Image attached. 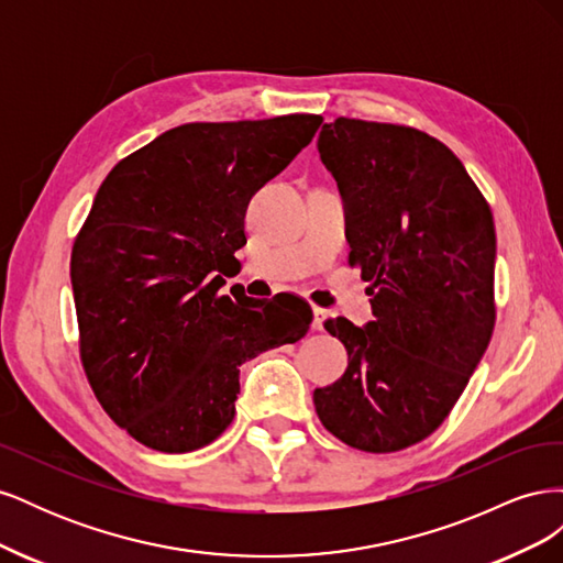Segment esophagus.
<instances>
[{
  "mask_svg": "<svg viewBox=\"0 0 563 563\" xmlns=\"http://www.w3.org/2000/svg\"><path fill=\"white\" fill-rule=\"evenodd\" d=\"M312 312H314V319H312V331H323V323H327V319H329V310H323V308H312Z\"/></svg>",
  "mask_w": 563,
  "mask_h": 563,
  "instance_id": "1",
  "label": "esophagus"
}]
</instances>
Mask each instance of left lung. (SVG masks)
I'll return each mask as SVG.
<instances>
[{"label":"left lung","instance_id":"1","mask_svg":"<svg viewBox=\"0 0 563 563\" xmlns=\"http://www.w3.org/2000/svg\"><path fill=\"white\" fill-rule=\"evenodd\" d=\"M319 157L347 216L350 263L362 267L376 321L323 327L347 371L314 389L333 437L391 453L430 437L451 413L496 323V225L463 162L411 126L338 117Z\"/></svg>","mask_w":563,"mask_h":563}]
</instances>
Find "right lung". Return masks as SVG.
<instances>
[{
	"label": "right lung",
	"instance_id": "1",
	"mask_svg": "<svg viewBox=\"0 0 563 563\" xmlns=\"http://www.w3.org/2000/svg\"><path fill=\"white\" fill-rule=\"evenodd\" d=\"M323 119L195 122L164 131L100 185L70 261L79 352L106 413L162 453L211 444L234 418L240 366L296 343L310 305L220 296L251 197Z\"/></svg>",
	"mask_w": 563,
	"mask_h": 563
}]
</instances>
